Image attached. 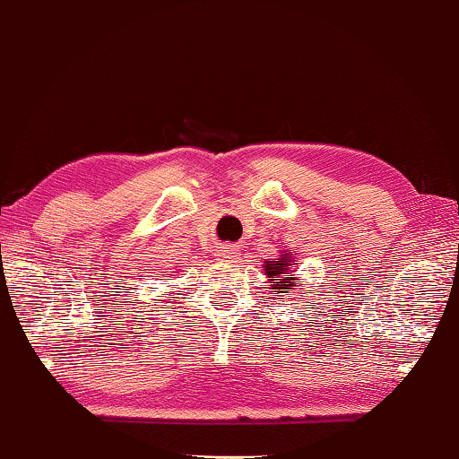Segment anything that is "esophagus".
Listing matches in <instances>:
<instances>
[{
	"instance_id": "obj_1",
	"label": "esophagus",
	"mask_w": 459,
	"mask_h": 459,
	"mask_svg": "<svg viewBox=\"0 0 459 459\" xmlns=\"http://www.w3.org/2000/svg\"><path fill=\"white\" fill-rule=\"evenodd\" d=\"M215 260H221V263H228V260H234L238 256V246L236 244H223L215 250Z\"/></svg>"
}]
</instances>
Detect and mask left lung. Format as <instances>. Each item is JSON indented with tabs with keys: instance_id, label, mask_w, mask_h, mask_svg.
<instances>
[{
	"instance_id": "left-lung-1",
	"label": "left lung",
	"mask_w": 459,
	"mask_h": 459,
	"mask_svg": "<svg viewBox=\"0 0 459 459\" xmlns=\"http://www.w3.org/2000/svg\"><path fill=\"white\" fill-rule=\"evenodd\" d=\"M291 266H293V256H289V254H281L279 258L266 260L264 274L273 283L271 289H279V293H285L283 289H295L299 285V279L293 277L295 271H291Z\"/></svg>"
}]
</instances>
